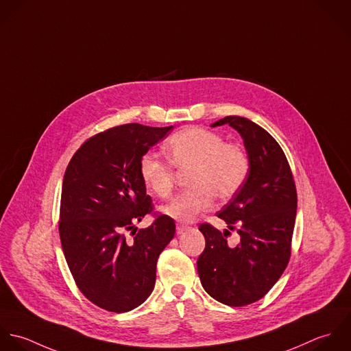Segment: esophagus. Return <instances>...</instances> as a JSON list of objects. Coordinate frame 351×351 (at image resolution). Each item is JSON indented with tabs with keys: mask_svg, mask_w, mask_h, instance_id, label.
I'll list each match as a JSON object with an SVG mask.
<instances>
[{
	"mask_svg": "<svg viewBox=\"0 0 351 351\" xmlns=\"http://www.w3.org/2000/svg\"><path fill=\"white\" fill-rule=\"evenodd\" d=\"M187 229H189L187 225H182V223H178V225H176V233H178V234H182V233L186 232Z\"/></svg>",
	"mask_w": 351,
	"mask_h": 351,
	"instance_id": "esophagus-1",
	"label": "esophagus"
}]
</instances>
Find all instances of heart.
<instances>
[{
  "mask_svg": "<svg viewBox=\"0 0 351 351\" xmlns=\"http://www.w3.org/2000/svg\"><path fill=\"white\" fill-rule=\"evenodd\" d=\"M168 160L179 171H189V191L162 206L168 217L189 222L210 209L214 198L234 197L250 173V157L239 143H226L211 130L186 128L165 142ZM141 180L157 197L168 198L175 186V172L169 162L152 152L142 154L138 164Z\"/></svg>",
  "mask_w": 351,
  "mask_h": 351,
  "instance_id": "1",
  "label": "heart"
}]
</instances>
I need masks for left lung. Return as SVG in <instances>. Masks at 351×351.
Instances as JSON below:
<instances>
[{
	"label": "left lung",
	"mask_w": 351,
	"mask_h": 351,
	"mask_svg": "<svg viewBox=\"0 0 351 351\" xmlns=\"http://www.w3.org/2000/svg\"><path fill=\"white\" fill-rule=\"evenodd\" d=\"M229 125L244 141L250 173L232 199L218 211L241 241L229 246L210 223H201L206 247L197 266L204 289L229 306L252 304L276 285L290 259L297 191L287 158L263 128L243 117H225L211 128Z\"/></svg>",
	"instance_id": "left-lung-1"
}]
</instances>
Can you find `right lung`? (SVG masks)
<instances>
[{"mask_svg":"<svg viewBox=\"0 0 351 351\" xmlns=\"http://www.w3.org/2000/svg\"><path fill=\"white\" fill-rule=\"evenodd\" d=\"M172 129H108L85 141L66 168L60 210L64 255L81 293L106 311L129 312L150 295L158 255L175 236V221L165 214L145 229L134 225L153 210L140 158Z\"/></svg>","mask_w":351,"mask_h":351,"instance_id":"add662e5","label":"right lung"}]
</instances>
